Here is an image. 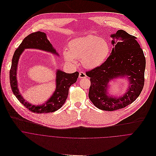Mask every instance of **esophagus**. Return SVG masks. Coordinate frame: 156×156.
<instances>
[{
    "label": "esophagus",
    "instance_id": "34e87169",
    "mask_svg": "<svg viewBox=\"0 0 156 156\" xmlns=\"http://www.w3.org/2000/svg\"><path fill=\"white\" fill-rule=\"evenodd\" d=\"M79 77L80 79L86 78V77H87V75H86L85 73H83V72H80V73H79Z\"/></svg>",
    "mask_w": 156,
    "mask_h": 156
}]
</instances>
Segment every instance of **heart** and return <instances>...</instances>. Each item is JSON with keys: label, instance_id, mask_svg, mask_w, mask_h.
I'll list each match as a JSON object with an SVG mask.
<instances>
[{"label": "heart", "instance_id": "1", "mask_svg": "<svg viewBox=\"0 0 156 156\" xmlns=\"http://www.w3.org/2000/svg\"><path fill=\"white\" fill-rule=\"evenodd\" d=\"M110 50V45L106 40L89 36L72 41L69 49L65 48L63 55L68 64H75L76 59H79L84 68L93 69L105 63Z\"/></svg>", "mask_w": 156, "mask_h": 156}]
</instances>
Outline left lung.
<instances>
[{
  "instance_id": "obj_1",
  "label": "left lung",
  "mask_w": 156,
  "mask_h": 156,
  "mask_svg": "<svg viewBox=\"0 0 156 156\" xmlns=\"http://www.w3.org/2000/svg\"><path fill=\"white\" fill-rule=\"evenodd\" d=\"M111 37L113 48L109 56L101 66L85 73L90 77V101L98 109L108 111L124 108L136 100L144 87L146 67L144 53L136 37L123 30H118ZM126 76L129 80L128 91L118 98L108 96V82Z\"/></svg>"
}]
</instances>
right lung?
<instances>
[{
    "mask_svg": "<svg viewBox=\"0 0 156 156\" xmlns=\"http://www.w3.org/2000/svg\"><path fill=\"white\" fill-rule=\"evenodd\" d=\"M26 48H36L49 51L56 55H58L47 39L45 33L37 31L26 37L18 48L15 50L12 58V66L10 70V82L13 94L20 102L31 112L42 114L56 111L60 109L65 103L69 93V88L77 81L79 73L77 71L73 74H68L58 69L56 73V86L53 95L44 104L37 106L32 105L26 101L20 93L16 80L18 60L21 54Z\"/></svg>",
    "mask_w": 156,
    "mask_h": 156,
    "instance_id": "obj_1",
    "label": "right lung"
}]
</instances>
